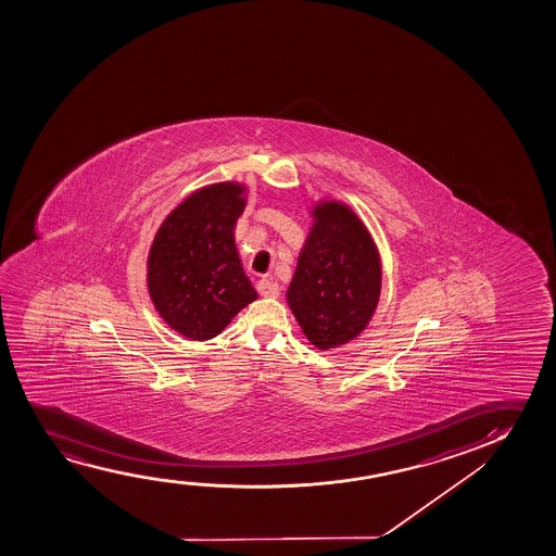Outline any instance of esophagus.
<instances>
[{"label": "esophagus", "mask_w": 556, "mask_h": 556, "mask_svg": "<svg viewBox=\"0 0 556 556\" xmlns=\"http://www.w3.org/2000/svg\"><path fill=\"white\" fill-rule=\"evenodd\" d=\"M256 289H258L260 296L264 298H277L279 292H281V287L277 282L271 281V279H262L256 285Z\"/></svg>", "instance_id": "esophagus-1"}]
</instances>
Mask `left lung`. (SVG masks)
Returning a JSON list of instances; mask_svg holds the SVG:
<instances>
[{
  "label": "left lung",
  "instance_id": "obj_1",
  "mask_svg": "<svg viewBox=\"0 0 556 556\" xmlns=\"http://www.w3.org/2000/svg\"><path fill=\"white\" fill-rule=\"evenodd\" d=\"M312 216L287 302L305 338L328 351L355 340L372 319L380 302V252L345 203L323 199Z\"/></svg>",
  "mask_w": 556,
  "mask_h": 556
}]
</instances>
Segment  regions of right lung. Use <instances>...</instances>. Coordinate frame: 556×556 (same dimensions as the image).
<instances>
[{
  "mask_svg": "<svg viewBox=\"0 0 556 556\" xmlns=\"http://www.w3.org/2000/svg\"><path fill=\"white\" fill-rule=\"evenodd\" d=\"M247 186L193 191L163 220L148 254V292L161 319L190 340H211L258 294L236 247Z\"/></svg>",
  "mask_w": 556,
  "mask_h": 556,
  "instance_id": "add662e5",
  "label": "right lung"
}]
</instances>
